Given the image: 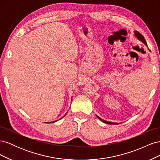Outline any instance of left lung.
<instances>
[{
  "mask_svg": "<svg viewBox=\"0 0 160 160\" xmlns=\"http://www.w3.org/2000/svg\"><path fill=\"white\" fill-rule=\"evenodd\" d=\"M134 35H135V37H136L139 40V41H142L143 44L146 45V46H147L148 47V45H147V42H146V40H145V38H144V37H143V36L142 35L141 33H139L138 31H134ZM97 117H98V118L99 119V120H101V122H103V123H107V124H112V125H116V124H119L118 123H113V122H108V121H106V120H104V119H101V118H99L98 115H95Z\"/></svg>",
  "mask_w": 160,
  "mask_h": 160,
  "instance_id": "1",
  "label": "left lung"
}]
</instances>
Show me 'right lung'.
<instances>
[{
  "label": "right lung",
  "instance_id": "1",
  "mask_svg": "<svg viewBox=\"0 0 160 160\" xmlns=\"http://www.w3.org/2000/svg\"><path fill=\"white\" fill-rule=\"evenodd\" d=\"M71 100H72V98H71ZM66 114H67V113H66ZM66 114H65V115L64 116H65V115H66ZM64 116H63V117H64ZM63 117H62V118H63ZM62 118H61V119H62ZM57 121H58V120H57ZM57 121H55V122H47V123H54V122H57Z\"/></svg>",
  "mask_w": 160,
  "mask_h": 160
}]
</instances>
